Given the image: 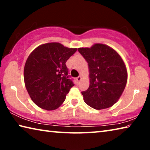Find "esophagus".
Returning <instances> with one entry per match:
<instances>
[{
    "label": "esophagus",
    "mask_w": 150,
    "mask_h": 150,
    "mask_svg": "<svg viewBox=\"0 0 150 150\" xmlns=\"http://www.w3.org/2000/svg\"><path fill=\"white\" fill-rule=\"evenodd\" d=\"M81 79H82L81 76H79V77H77V79H76V80H77V82H79V81L81 80Z\"/></svg>",
    "instance_id": "obj_1"
}]
</instances>
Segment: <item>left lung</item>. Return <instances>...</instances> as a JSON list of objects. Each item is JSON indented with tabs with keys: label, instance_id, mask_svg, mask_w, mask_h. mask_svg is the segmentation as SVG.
<instances>
[{
	"label": "left lung",
	"instance_id": "left-lung-1",
	"mask_svg": "<svg viewBox=\"0 0 150 150\" xmlns=\"http://www.w3.org/2000/svg\"><path fill=\"white\" fill-rule=\"evenodd\" d=\"M78 51L87 62L89 71V87L81 92L83 100L96 110L111 107L120 98L127 83L123 59L115 50L103 44Z\"/></svg>",
	"mask_w": 150,
	"mask_h": 150
}]
</instances>
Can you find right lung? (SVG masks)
I'll return each mask as SVG.
<instances>
[{
	"instance_id": "obj_1",
	"label": "right lung",
	"mask_w": 150,
	"mask_h": 150,
	"mask_svg": "<svg viewBox=\"0 0 150 150\" xmlns=\"http://www.w3.org/2000/svg\"><path fill=\"white\" fill-rule=\"evenodd\" d=\"M77 48L65 47L60 43L42 44L33 50L24 69V83L35 105L47 110L62 105L74 84L68 78L65 63Z\"/></svg>"
}]
</instances>
